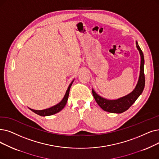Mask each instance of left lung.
I'll use <instances>...</instances> for the list:
<instances>
[{
  "instance_id": "8db88e82",
  "label": "left lung",
  "mask_w": 159,
  "mask_h": 159,
  "mask_svg": "<svg viewBox=\"0 0 159 159\" xmlns=\"http://www.w3.org/2000/svg\"><path fill=\"white\" fill-rule=\"evenodd\" d=\"M136 45L138 50L139 51L140 54L141 62H140V76L138 83L134 89V90L129 94L122 97L116 100H109L103 98L97 93L92 89V93L93 98L96 101L98 105L105 111L120 114L128 110L131 105L139 98V97L142 93L145 86V76H144V57L143 54L140 48L137 41H136Z\"/></svg>"
}]
</instances>
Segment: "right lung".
I'll return each mask as SVG.
<instances>
[{"instance_id": "right-lung-1", "label": "right lung", "mask_w": 159, "mask_h": 159, "mask_svg": "<svg viewBox=\"0 0 159 159\" xmlns=\"http://www.w3.org/2000/svg\"><path fill=\"white\" fill-rule=\"evenodd\" d=\"M74 80L71 82V84L69 85V87L67 89V91L66 92V94L64 97V98L62 99L58 104L54 105L51 108H47V109H44V110H34V109H31L30 108L32 112H34V113L37 114L38 115H39L41 116H51L53 115L54 114H57L58 112H59L60 111H61L62 110L64 107L66 106L67 99H68V97H69V93H70V88L73 84Z\"/></svg>"}]
</instances>
